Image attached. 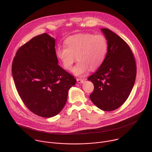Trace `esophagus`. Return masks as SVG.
I'll return each instance as SVG.
<instances>
[{
	"instance_id": "1",
	"label": "esophagus",
	"mask_w": 152,
	"mask_h": 152,
	"mask_svg": "<svg viewBox=\"0 0 152 152\" xmlns=\"http://www.w3.org/2000/svg\"><path fill=\"white\" fill-rule=\"evenodd\" d=\"M76 80H77V83H82V82H83L84 79H79V78H77V79H76Z\"/></svg>"
}]
</instances>
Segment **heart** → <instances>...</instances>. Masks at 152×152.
<instances>
[{
  "label": "heart",
  "instance_id": "b5f03b06",
  "mask_svg": "<svg viewBox=\"0 0 152 152\" xmlns=\"http://www.w3.org/2000/svg\"><path fill=\"white\" fill-rule=\"evenodd\" d=\"M64 46L66 48L56 50V55L63 67L69 71L72 70L73 64L77 58L79 61L73 69V73L79 76L85 75L89 69L94 70L98 69L103 62L107 50L104 36L90 33L69 37L64 41Z\"/></svg>",
  "mask_w": 152,
  "mask_h": 152
}]
</instances>
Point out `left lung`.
<instances>
[{
	"instance_id": "obj_1",
	"label": "left lung",
	"mask_w": 152,
	"mask_h": 152,
	"mask_svg": "<svg viewBox=\"0 0 152 152\" xmlns=\"http://www.w3.org/2000/svg\"><path fill=\"white\" fill-rule=\"evenodd\" d=\"M107 42V52L102 64L88 80L94 88L90 97L99 109L111 111L127 99L135 83L137 66L127 42L111 30L102 28Z\"/></svg>"
}]
</instances>
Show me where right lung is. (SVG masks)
<instances>
[{"label":"right lung","instance_id":"add662e5","mask_svg":"<svg viewBox=\"0 0 152 152\" xmlns=\"http://www.w3.org/2000/svg\"><path fill=\"white\" fill-rule=\"evenodd\" d=\"M55 38L45 33L32 38L17 51L12 74L21 99L34 114L45 118L59 114L76 80L61 68Z\"/></svg>","mask_w":152,"mask_h":152}]
</instances>
